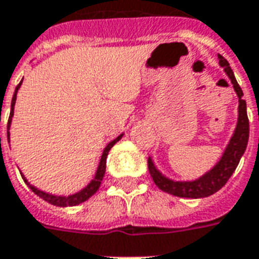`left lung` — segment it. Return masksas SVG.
I'll return each mask as SVG.
<instances>
[{"mask_svg": "<svg viewBox=\"0 0 259 259\" xmlns=\"http://www.w3.org/2000/svg\"><path fill=\"white\" fill-rule=\"evenodd\" d=\"M218 58H219V65L226 72L228 77L233 84L236 94L239 97V118H237L236 129H234L233 136L229 141L228 147L225 148V152L219 159V162L211 170H208L198 179L191 180V182H175V180L163 176L154 165L151 158H148V170H150L154 183L168 194L183 197V198H204V197L217 193L226 185L229 178L233 175L240 162V158L243 157L247 144H248L250 124H248V116H247V104L241 98L243 90L240 89L228 61L223 58L222 55H218Z\"/></svg>", "mask_w": 259, "mask_h": 259, "instance_id": "8db88e82", "label": "left lung"}]
</instances>
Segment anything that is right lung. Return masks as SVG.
Instances as JSON below:
<instances>
[{
  "label": "right lung",
  "instance_id": "right-lung-1",
  "mask_svg": "<svg viewBox=\"0 0 259 259\" xmlns=\"http://www.w3.org/2000/svg\"><path fill=\"white\" fill-rule=\"evenodd\" d=\"M23 81V80H22ZM22 81H20L19 84L16 85V90L14 93V97H12V102H11V113H9V119H8V126H7V129H8V141H9V127H11V122H12V116H14V108H15V102H16V94H18V90H19L20 84H22ZM122 136L120 135L118 136L115 140H112L107 147H105V150L102 152V157H101V161H100V165H98V168H97V172H96V176H94V179L91 180L89 185L85 186L84 189H81L80 191L77 193H74V194H70V195H54V194H50V193H46V191H41L38 190L37 187L34 186H31L27 179H26L23 174L22 175V179L25 180V183L29 187H30L31 190L34 194H37L40 198L42 200H46L47 202L50 204H53V205H57V206H73V205H79L81 202H84L90 198L91 195L96 194V191L100 189V185H101L102 182V178H104V175H105V166H107V157H108V152L109 150L112 148L116 143H118L120 139H122ZM1 140V139H0Z\"/></svg>",
  "mask_w": 259,
  "mask_h": 259
}]
</instances>
